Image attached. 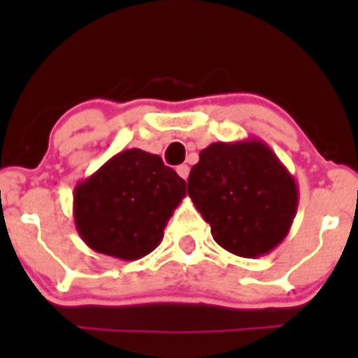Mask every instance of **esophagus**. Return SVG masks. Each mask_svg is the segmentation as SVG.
Listing matches in <instances>:
<instances>
[{
  "instance_id": "34e87169",
  "label": "esophagus",
  "mask_w": 358,
  "mask_h": 358,
  "mask_svg": "<svg viewBox=\"0 0 358 358\" xmlns=\"http://www.w3.org/2000/svg\"><path fill=\"white\" fill-rule=\"evenodd\" d=\"M177 173H179V177H182V179H188L189 176V166L188 164H181V166H177Z\"/></svg>"
}]
</instances>
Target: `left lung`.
Listing matches in <instances>:
<instances>
[{"label":"left lung","mask_w":358,"mask_h":358,"mask_svg":"<svg viewBox=\"0 0 358 358\" xmlns=\"http://www.w3.org/2000/svg\"><path fill=\"white\" fill-rule=\"evenodd\" d=\"M188 195L211 226L215 242L242 258L268 255L289 235L299 189L292 173L256 138L201 150Z\"/></svg>","instance_id":"obj_1"}]
</instances>
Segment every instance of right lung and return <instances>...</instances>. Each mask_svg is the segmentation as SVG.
Here are the masks:
<instances>
[{
  "instance_id": "right-lung-1",
  "label": "right lung",
  "mask_w": 358,
  "mask_h": 358,
  "mask_svg": "<svg viewBox=\"0 0 358 358\" xmlns=\"http://www.w3.org/2000/svg\"><path fill=\"white\" fill-rule=\"evenodd\" d=\"M185 195L186 181L157 154L129 148L75 186V227L93 251L140 260L159 245Z\"/></svg>"
}]
</instances>
